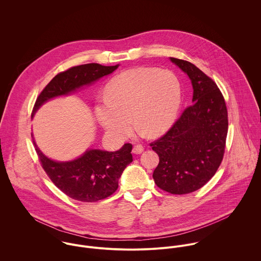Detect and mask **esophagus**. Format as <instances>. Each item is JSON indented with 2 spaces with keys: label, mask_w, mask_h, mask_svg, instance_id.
I'll return each mask as SVG.
<instances>
[{
  "label": "esophagus",
  "mask_w": 261,
  "mask_h": 261,
  "mask_svg": "<svg viewBox=\"0 0 261 261\" xmlns=\"http://www.w3.org/2000/svg\"><path fill=\"white\" fill-rule=\"evenodd\" d=\"M144 151V147L142 146V145H137V146H135L134 147V149H133V152L134 153H142Z\"/></svg>",
  "instance_id": "34e87169"
}]
</instances>
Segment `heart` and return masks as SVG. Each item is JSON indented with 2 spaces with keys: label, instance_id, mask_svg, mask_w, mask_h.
<instances>
[{
  "label": "heart",
  "instance_id": "b5f03b06",
  "mask_svg": "<svg viewBox=\"0 0 261 261\" xmlns=\"http://www.w3.org/2000/svg\"><path fill=\"white\" fill-rule=\"evenodd\" d=\"M105 99L95 107V115L108 134L125 138L133 117L138 129L153 137L174 122L182 100L181 83L170 70L134 68L109 81Z\"/></svg>",
  "mask_w": 261,
  "mask_h": 261
}]
</instances>
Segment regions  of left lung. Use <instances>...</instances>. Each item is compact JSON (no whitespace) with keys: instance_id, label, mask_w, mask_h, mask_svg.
Listing matches in <instances>:
<instances>
[{"instance_id":"1","label":"left lung","mask_w":261,"mask_h":261,"mask_svg":"<svg viewBox=\"0 0 261 261\" xmlns=\"http://www.w3.org/2000/svg\"><path fill=\"white\" fill-rule=\"evenodd\" d=\"M171 60L192 81L193 105L164 136L149 144L160 159L152 178L160 189L184 195L204 186L221 165L228 112L223 94L211 77L189 61Z\"/></svg>"}]
</instances>
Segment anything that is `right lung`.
I'll return each instance as SVG.
<instances>
[{
  "label": "right lung",
  "mask_w": 261,
  "mask_h": 261,
  "mask_svg": "<svg viewBox=\"0 0 261 261\" xmlns=\"http://www.w3.org/2000/svg\"><path fill=\"white\" fill-rule=\"evenodd\" d=\"M117 67L89 63L58 73L38 95L32 115L48 99L111 74ZM33 143L41 166L53 184L68 197L81 202H97L112 196L117 190L121 173L133 162L132 144H125L116 151L90 149L77 160L59 163L45 156Z\"/></svg>",
  "instance_id": "add662e5"
}]
</instances>
